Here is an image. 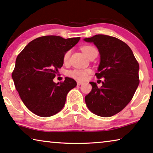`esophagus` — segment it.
<instances>
[{"label": "esophagus", "instance_id": "34e87169", "mask_svg": "<svg viewBox=\"0 0 153 153\" xmlns=\"http://www.w3.org/2000/svg\"><path fill=\"white\" fill-rule=\"evenodd\" d=\"M83 84H84V82H83V81H77V85H78V86H80V85Z\"/></svg>", "mask_w": 153, "mask_h": 153}]
</instances>
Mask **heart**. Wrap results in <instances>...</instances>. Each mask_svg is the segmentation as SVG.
Returning a JSON list of instances; mask_svg holds the SVG:
<instances>
[{
  "mask_svg": "<svg viewBox=\"0 0 153 153\" xmlns=\"http://www.w3.org/2000/svg\"><path fill=\"white\" fill-rule=\"evenodd\" d=\"M81 51H83V53L86 55L87 57H89V56L92 54L94 51H96V49L95 48L94 46H91V45H84L81 48ZM71 55V51H68L65 53L64 56H63V61L65 63L68 62L69 57H70ZM91 71L89 69H74L73 70L69 71L67 74L69 76L72 77V78L79 79V80H84L87 78V76L90 73Z\"/></svg>",
  "mask_w": 153,
  "mask_h": 153,
  "instance_id": "b5f03b06",
  "label": "heart"
}]
</instances>
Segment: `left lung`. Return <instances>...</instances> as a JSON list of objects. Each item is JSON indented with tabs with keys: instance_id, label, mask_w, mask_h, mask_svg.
Returning a JSON list of instances; mask_svg holds the SVG:
<instances>
[{
	"instance_id": "left-lung-1",
	"label": "left lung",
	"mask_w": 153,
	"mask_h": 153,
	"mask_svg": "<svg viewBox=\"0 0 153 153\" xmlns=\"http://www.w3.org/2000/svg\"><path fill=\"white\" fill-rule=\"evenodd\" d=\"M84 40L98 48L100 62L96 75L98 79L105 78L100 88L90 82L92 90L85 102L96 115L113 116L131 100L139 84V65L129 46L115 37L98 34Z\"/></svg>"
}]
</instances>
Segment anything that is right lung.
Listing matches in <instances>:
<instances>
[{
	"instance_id": "right-lung-1",
	"label": "right lung",
	"mask_w": 153,
	"mask_h": 153,
	"mask_svg": "<svg viewBox=\"0 0 153 153\" xmlns=\"http://www.w3.org/2000/svg\"><path fill=\"white\" fill-rule=\"evenodd\" d=\"M79 40L80 37L41 36L28 43L17 57L12 74L14 84L25 106L36 115L48 117L59 112L68 92L76 86L72 78L65 77L59 84L53 79L63 65L65 53Z\"/></svg>"
}]
</instances>
